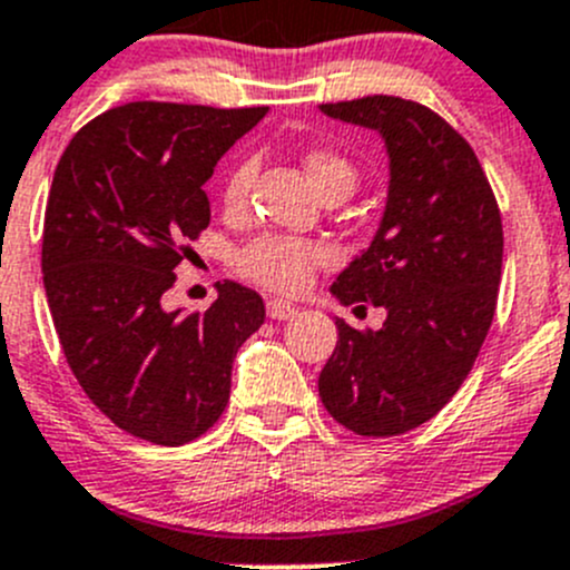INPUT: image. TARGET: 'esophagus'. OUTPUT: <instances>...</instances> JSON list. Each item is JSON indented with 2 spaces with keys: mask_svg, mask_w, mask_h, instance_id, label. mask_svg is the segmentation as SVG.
<instances>
[{
  "mask_svg": "<svg viewBox=\"0 0 570 570\" xmlns=\"http://www.w3.org/2000/svg\"><path fill=\"white\" fill-rule=\"evenodd\" d=\"M267 315L273 317V321H289V317L297 315V309L286 301H267Z\"/></svg>",
  "mask_w": 570,
  "mask_h": 570,
  "instance_id": "obj_1",
  "label": "esophagus"
}]
</instances>
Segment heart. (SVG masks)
Wrapping results in <instances>:
<instances>
[{
  "label": "heart",
  "instance_id": "b5f03b06",
  "mask_svg": "<svg viewBox=\"0 0 570 570\" xmlns=\"http://www.w3.org/2000/svg\"><path fill=\"white\" fill-rule=\"evenodd\" d=\"M303 168L315 183L321 194L328 190H354L357 185V168L345 159L343 154L326 151V148H315L303 157ZM255 177L253 159H238L225 177V188H222V202L227 210H238L247 202L249 185ZM332 261V249L315 238H297V236H258L238 249L236 269L247 281L258 286H267L273 292H284V295H295V292L306 289L312 275L321 267H326Z\"/></svg>",
  "mask_w": 570,
  "mask_h": 570
}]
</instances>
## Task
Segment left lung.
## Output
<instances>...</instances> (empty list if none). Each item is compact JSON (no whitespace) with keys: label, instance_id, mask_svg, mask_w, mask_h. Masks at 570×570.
<instances>
[{"label":"left lung","instance_id":"8db88e82","mask_svg":"<svg viewBox=\"0 0 570 570\" xmlns=\"http://www.w3.org/2000/svg\"><path fill=\"white\" fill-rule=\"evenodd\" d=\"M321 109L380 131L391 185L374 242L332 284L354 312L387 317L376 332L337 317L317 391L345 430L387 439L433 419L475 365L501 284V210L470 142L428 106L368 95Z\"/></svg>","mask_w":570,"mask_h":570}]
</instances>
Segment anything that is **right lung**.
I'll return each instance as SVG.
<instances>
[{"label":"right lung","instance_id":"1","mask_svg":"<svg viewBox=\"0 0 570 570\" xmlns=\"http://www.w3.org/2000/svg\"><path fill=\"white\" fill-rule=\"evenodd\" d=\"M267 106H115L61 154L45 213L41 273L63 357L126 433L179 446L219 422L236 351L264 323L258 292L225 281L205 312L163 295L210 225L205 183Z\"/></svg>","mask_w":570,"mask_h":570}]
</instances>
